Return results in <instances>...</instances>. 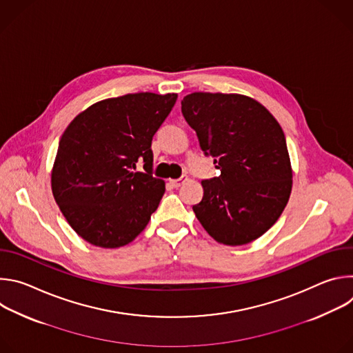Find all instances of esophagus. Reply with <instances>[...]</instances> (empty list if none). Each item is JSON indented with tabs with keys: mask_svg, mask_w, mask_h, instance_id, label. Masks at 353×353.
I'll return each instance as SVG.
<instances>
[{
	"mask_svg": "<svg viewBox=\"0 0 353 353\" xmlns=\"http://www.w3.org/2000/svg\"><path fill=\"white\" fill-rule=\"evenodd\" d=\"M185 181H187V176H181V177L177 179V180H170V184L177 188V187H181Z\"/></svg>",
	"mask_w": 353,
	"mask_h": 353,
	"instance_id": "obj_1",
	"label": "esophagus"
}]
</instances>
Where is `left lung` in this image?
Masks as SVG:
<instances>
[{
  "instance_id": "obj_1",
  "label": "left lung",
  "mask_w": 353,
  "mask_h": 353,
  "mask_svg": "<svg viewBox=\"0 0 353 353\" xmlns=\"http://www.w3.org/2000/svg\"><path fill=\"white\" fill-rule=\"evenodd\" d=\"M185 121L221 174L204 180L192 211L221 244L243 245L263 236L281 216L293 170L285 134L256 99L239 93L194 92L181 100Z\"/></svg>"
}]
</instances>
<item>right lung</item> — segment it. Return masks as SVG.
<instances>
[{
	"label": "right lung",
	"mask_w": 353,
	"mask_h": 353,
	"mask_svg": "<svg viewBox=\"0 0 353 353\" xmlns=\"http://www.w3.org/2000/svg\"><path fill=\"white\" fill-rule=\"evenodd\" d=\"M177 93H128L93 103L65 128L52 169V191L70 226L102 248L131 243L165 194L150 176L152 137ZM144 162L145 173L135 172Z\"/></svg>",
	"instance_id": "add662e5"
}]
</instances>
